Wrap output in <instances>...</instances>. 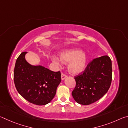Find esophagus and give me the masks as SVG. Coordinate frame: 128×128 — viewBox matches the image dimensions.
Returning a JSON list of instances; mask_svg holds the SVG:
<instances>
[{"label": "esophagus", "instance_id": "esophagus-1", "mask_svg": "<svg viewBox=\"0 0 128 128\" xmlns=\"http://www.w3.org/2000/svg\"><path fill=\"white\" fill-rule=\"evenodd\" d=\"M62 80H64L65 78H66L67 77V76L65 74V73H62Z\"/></svg>", "mask_w": 128, "mask_h": 128}]
</instances>
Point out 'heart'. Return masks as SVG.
<instances>
[{
  "label": "heart",
  "instance_id": "obj_1",
  "mask_svg": "<svg viewBox=\"0 0 128 128\" xmlns=\"http://www.w3.org/2000/svg\"><path fill=\"white\" fill-rule=\"evenodd\" d=\"M62 62H67L71 61L68 66L69 72L73 74H78L84 70L87 63V58L85 54L80 50H69L63 52L60 56ZM53 62L59 64L57 58H53Z\"/></svg>",
  "mask_w": 128,
  "mask_h": 128
}]
</instances>
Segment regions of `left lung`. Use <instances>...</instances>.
<instances>
[{"instance_id": "1", "label": "left lung", "mask_w": 128, "mask_h": 128, "mask_svg": "<svg viewBox=\"0 0 128 128\" xmlns=\"http://www.w3.org/2000/svg\"><path fill=\"white\" fill-rule=\"evenodd\" d=\"M112 62L107 55L92 59L74 77L76 85L72 92L77 103L89 105L104 96L111 86Z\"/></svg>"}]
</instances>
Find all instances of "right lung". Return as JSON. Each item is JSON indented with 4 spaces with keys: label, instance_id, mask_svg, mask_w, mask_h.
Segmentation results:
<instances>
[{
    "label": "right lung",
    "instance_id": "1",
    "mask_svg": "<svg viewBox=\"0 0 128 128\" xmlns=\"http://www.w3.org/2000/svg\"><path fill=\"white\" fill-rule=\"evenodd\" d=\"M23 52L17 58L14 78L17 92L26 100L42 106L50 102L61 82L60 71L53 72L42 66H33L26 61Z\"/></svg>",
    "mask_w": 128,
    "mask_h": 128
}]
</instances>
